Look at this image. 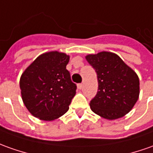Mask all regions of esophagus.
Listing matches in <instances>:
<instances>
[{
	"mask_svg": "<svg viewBox=\"0 0 153 153\" xmlns=\"http://www.w3.org/2000/svg\"><path fill=\"white\" fill-rule=\"evenodd\" d=\"M77 88H78V89H80V90H81V89H82L83 88L82 83H79V84H77Z\"/></svg>",
	"mask_w": 153,
	"mask_h": 153,
	"instance_id": "obj_1",
	"label": "esophagus"
}]
</instances>
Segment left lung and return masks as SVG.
<instances>
[{"mask_svg": "<svg viewBox=\"0 0 153 153\" xmlns=\"http://www.w3.org/2000/svg\"><path fill=\"white\" fill-rule=\"evenodd\" d=\"M87 61L97 72L98 91L90 102L91 111L108 120L123 117L139 97V78L117 55L102 51L88 55Z\"/></svg>", "mask_w": 153, "mask_h": 153, "instance_id": "obj_1", "label": "left lung"}]
</instances>
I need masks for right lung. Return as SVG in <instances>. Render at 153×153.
I'll return each mask as SVG.
<instances>
[{
  "label": "right lung",
  "instance_id": "obj_1",
  "mask_svg": "<svg viewBox=\"0 0 153 153\" xmlns=\"http://www.w3.org/2000/svg\"><path fill=\"white\" fill-rule=\"evenodd\" d=\"M68 62L69 56L51 51L39 56L22 73V100L34 117L52 121L68 111L76 90L66 70Z\"/></svg>",
  "mask_w": 153,
  "mask_h": 153
}]
</instances>
